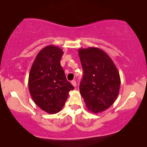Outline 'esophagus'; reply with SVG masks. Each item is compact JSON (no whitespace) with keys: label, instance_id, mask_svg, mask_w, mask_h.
Segmentation results:
<instances>
[{"label":"esophagus","instance_id":"esophagus-1","mask_svg":"<svg viewBox=\"0 0 147 147\" xmlns=\"http://www.w3.org/2000/svg\"><path fill=\"white\" fill-rule=\"evenodd\" d=\"M71 84L74 86V87H76V86H77V83H76V80H73V81H71Z\"/></svg>","mask_w":147,"mask_h":147}]
</instances>
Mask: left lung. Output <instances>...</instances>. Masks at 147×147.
Here are the masks:
<instances>
[{"mask_svg":"<svg viewBox=\"0 0 147 147\" xmlns=\"http://www.w3.org/2000/svg\"><path fill=\"white\" fill-rule=\"evenodd\" d=\"M84 70L80 92L88 110L98 114L108 109L118 97L120 74L110 56L97 47L78 50Z\"/></svg>","mask_w":147,"mask_h":147,"instance_id":"8db88e82","label":"left lung"}]
</instances>
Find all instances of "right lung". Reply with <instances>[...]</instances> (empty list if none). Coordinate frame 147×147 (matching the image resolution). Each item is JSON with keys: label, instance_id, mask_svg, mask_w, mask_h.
I'll use <instances>...</instances> for the list:
<instances>
[{"label": "right lung", "instance_id": "1", "mask_svg": "<svg viewBox=\"0 0 147 147\" xmlns=\"http://www.w3.org/2000/svg\"><path fill=\"white\" fill-rule=\"evenodd\" d=\"M63 51L57 46H46L36 56L29 72V90L33 101L43 111L55 114L63 108L74 87L68 82L60 60Z\"/></svg>", "mask_w": 147, "mask_h": 147}]
</instances>
